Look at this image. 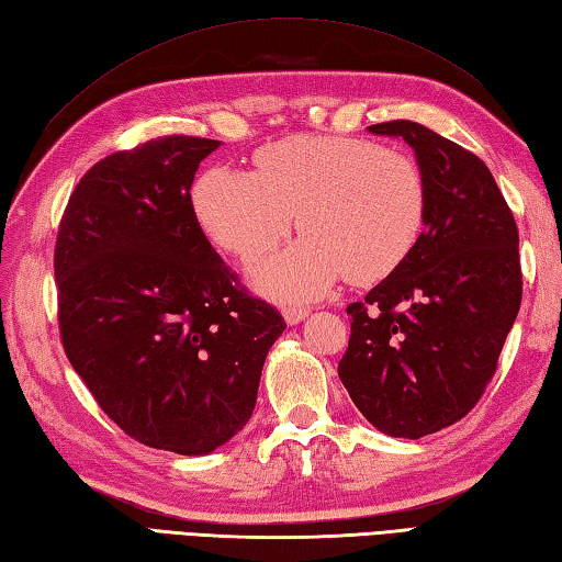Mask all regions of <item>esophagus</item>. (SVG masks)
I'll return each instance as SVG.
<instances>
[{
  "instance_id": "esophagus-1",
  "label": "esophagus",
  "mask_w": 562,
  "mask_h": 562,
  "mask_svg": "<svg viewBox=\"0 0 562 562\" xmlns=\"http://www.w3.org/2000/svg\"><path fill=\"white\" fill-rule=\"evenodd\" d=\"M282 316H284V322H288L290 326H296L300 322H304L306 316H310V312L302 310V306H284Z\"/></svg>"
}]
</instances>
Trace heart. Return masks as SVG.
Segmentation results:
<instances>
[{
    "instance_id": "b5f03b06",
    "label": "heart",
    "mask_w": 562,
    "mask_h": 562,
    "mask_svg": "<svg viewBox=\"0 0 562 562\" xmlns=\"http://www.w3.org/2000/svg\"><path fill=\"white\" fill-rule=\"evenodd\" d=\"M256 172L206 170L192 190L196 222L218 248L252 262L292 234L304 238L252 270L280 302H312L346 278L375 284L419 244L428 214L424 170L412 156L350 136L296 134L252 156Z\"/></svg>"
}]
</instances>
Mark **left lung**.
I'll return each instance as SVG.
<instances>
[{
	"label": "left lung",
	"instance_id": "1",
	"mask_svg": "<svg viewBox=\"0 0 562 562\" xmlns=\"http://www.w3.org/2000/svg\"><path fill=\"white\" fill-rule=\"evenodd\" d=\"M368 131L409 143L428 214L404 266L348 306L338 378L378 431L422 438L463 419L497 370L521 304L519 231L475 153L416 121Z\"/></svg>",
	"mask_w": 562,
	"mask_h": 562
}]
</instances>
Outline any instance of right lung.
Here are the masks:
<instances>
[{
  "label": "right lung",
  "instance_id": "add662e5",
  "mask_svg": "<svg viewBox=\"0 0 562 562\" xmlns=\"http://www.w3.org/2000/svg\"><path fill=\"white\" fill-rule=\"evenodd\" d=\"M222 143L165 136L87 170L55 240L63 348L97 404L150 448L206 456L250 419L288 328L248 296L192 206Z\"/></svg>",
  "mask_w": 562,
  "mask_h": 562
}]
</instances>
